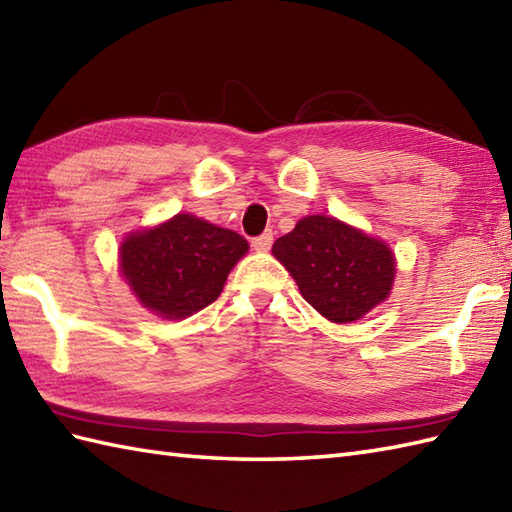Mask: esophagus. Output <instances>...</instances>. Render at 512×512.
<instances>
[{"label": "esophagus", "mask_w": 512, "mask_h": 512, "mask_svg": "<svg viewBox=\"0 0 512 512\" xmlns=\"http://www.w3.org/2000/svg\"><path fill=\"white\" fill-rule=\"evenodd\" d=\"M270 246H273V231H266L253 239V248L259 250V253H266Z\"/></svg>", "instance_id": "34e87169"}]
</instances>
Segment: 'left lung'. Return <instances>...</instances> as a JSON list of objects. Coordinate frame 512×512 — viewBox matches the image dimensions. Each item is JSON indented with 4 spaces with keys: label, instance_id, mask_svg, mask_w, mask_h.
Returning a JSON list of instances; mask_svg holds the SVG:
<instances>
[{
    "label": "left lung",
    "instance_id": "1",
    "mask_svg": "<svg viewBox=\"0 0 512 512\" xmlns=\"http://www.w3.org/2000/svg\"><path fill=\"white\" fill-rule=\"evenodd\" d=\"M273 255L297 281L301 297L332 323H352L383 303L396 259L383 239L336 217L308 215L273 244Z\"/></svg>",
    "mask_w": 512,
    "mask_h": 512
}]
</instances>
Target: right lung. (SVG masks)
Here are the masks:
<instances>
[{
  "label": "right lung",
  "mask_w": 512,
  "mask_h": 512,
  "mask_svg": "<svg viewBox=\"0 0 512 512\" xmlns=\"http://www.w3.org/2000/svg\"><path fill=\"white\" fill-rule=\"evenodd\" d=\"M248 253L246 239L189 213L129 233L118 262L143 308L162 319H187L209 306L231 268Z\"/></svg>",
  "instance_id": "obj_1"
}]
</instances>
